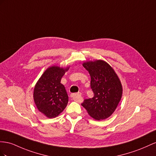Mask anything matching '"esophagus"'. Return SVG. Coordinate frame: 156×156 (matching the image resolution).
<instances>
[{
  "label": "esophagus",
  "instance_id": "esophagus-1",
  "mask_svg": "<svg viewBox=\"0 0 156 156\" xmlns=\"http://www.w3.org/2000/svg\"><path fill=\"white\" fill-rule=\"evenodd\" d=\"M70 96L72 98H73V100H74L75 101L79 102L81 99V93L78 92V93H75V94H72L70 95Z\"/></svg>",
  "mask_w": 156,
  "mask_h": 156
}]
</instances>
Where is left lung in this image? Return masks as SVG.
Returning a JSON list of instances; mask_svg holds the SVG:
<instances>
[{
    "instance_id": "obj_1",
    "label": "left lung",
    "mask_w": 156,
    "mask_h": 156,
    "mask_svg": "<svg viewBox=\"0 0 156 156\" xmlns=\"http://www.w3.org/2000/svg\"><path fill=\"white\" fill-rule=\"evenodd\" d=\"M91 76L92 98L83 100L82 105L95 120L109 117L116 109L122 94L121 81L108 63L97 60L83 63Z\"/></svg>"
}]
</instances>
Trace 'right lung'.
<instances>
[{"label":"right lung","instance_id":"add662e5","mask_svg":"<svg viewBox=\"0 0 156 156\" xmlns=\"http://www.w3.org/2000/svg\"><path fill=\"white\" fill-rule=\"evenodd\" d=\"M69 68L51 66L36 83L34 99L38 110L48 118H55L62 113L69 101L65 87L61 83L62 77Z\"/></svg>","mask_w":156,"mask_h":156}]
</instances>
